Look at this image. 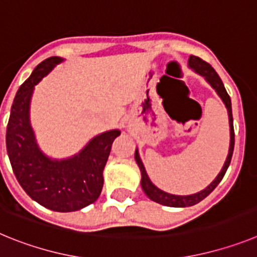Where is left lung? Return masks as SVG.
I'll use <instances>...</instances> for the list:
<instances>
[{
	"mask_svg": "<svg viewBox=\"0 0 257 257\" xmlns=\"http://www.w3.org/2000/svg\"><path fill=\"white\" fill-rule=\"evenodd\" d=\"M188 65H189L190 69H193L196 73H198L199 76L205 77V79L211 85V87L216 91V94L219 95L220 99L222 100V103L225 104V108L228 110V117H229V127H230V143H229V153L226 157L224 166H222L221 171L219 172L215 180L206 187L205 189L201 190L198 193H194V194H189V196H176V194H170L167 192H163L162 189L157 188L153 183L149 179L148 174L145 171V167L143 165V161L139 156V151L136 148L135 151V161L139 166L140 172H142V188L144 190V193L148 196V198H151L152 201L160 203L163 206H169V207H189V206H194L197 203L205 199L206 197L212 192L215 188L219 185L220 181L222 180L224 175H225L226 170H228L229 165H230L231 156H233V151H234V127H233V114H231V101L230 96L226 92L225 87H224V83H222L221 78L219 77V74L215 72L212 67H211L208 63H206L205 60H202L201 58L194 55L189 56V60H188Z\"/></svg>",
	"mask_w": 257,
	"mask_h": 257,
	"instance_id": "left-lung-1",
	"label": "left lung"
}]
</instances>
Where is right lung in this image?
I'll use <instances>...</instances> for the list:
<instances>
[{"label": "right lung", "instance_id": "obj_1", "mask_svg": "<svg viewBox=\"0 0 257 257\" xmlns=\"http://www.w3.org/2000/svg\"><path fill=\"white\" fill-rule=\"evenodd\" d=\"M64 59L52 56L38 64L17 92L6 131V148L20 187L33 201L58 212L91 205L103 189V171L119 130L92 138L81 151L55 160L41 151L31 126L29 109L35 86Z\"/></svg>", "mask_w": 257, "mask_h": 257}]
</instances>
